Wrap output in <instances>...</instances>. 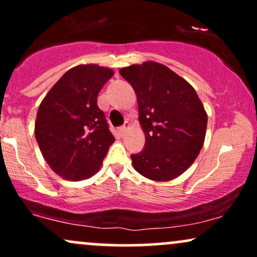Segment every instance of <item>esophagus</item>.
Listing matches in <instances>:
<instances>
[{
	"label": "esophagus",
	"instance_id": "obj_1",
	"mask_svg": "<svg viewBox=\"0 0 257 257\" xmlns=\"http://www.w3.org/2000/svg\"><path fill=\"white\" fill-rule=\"evenodd\" d=\"M129 126H131V124H129L128 122H125L124 124H123V125L119 128V133H120V134H124V133L129 129Z\"/></svg>",
	"mask_w": 257,
	"mask_h": 257
}]
</instances>
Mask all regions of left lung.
Instances as JSON below:
<instances>
[{"instance_id": "8db88e82", "label": "left lung", "mask_w": 257, "mask_h": 257, "mask_svg": "<svg viewBox=\"0 0 257 257\" xmlns=\"http://www.w3.org/2000/svg\"><path fill=\"white\" fill-rule=\"evenodd\" d=\"M137 93L145 146L131 155L135 170L155 181L178 178L193 163L208 116L196 90L164 65L146 61L119 71Z\"/></svg>"}]
</instances>
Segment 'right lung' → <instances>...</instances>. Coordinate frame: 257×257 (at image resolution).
I'll use <instances>...</instances> for the list:
<instances>
[{"label": "right lung", "mask_w": 257, "mask_h": 257, "mask_svg": "<svg viewBox=\"0 0 257 257\" xmlns=\"http://www.w3.org/2000/svg\"><path fill=\"white\" fill-rule=\"evenodd\" d=\"M113 71L78 65L65 72L38 107L35 137L44 159L71 181L90 178L101 166L114 138L98 94Z\"/></svg>", "instance_id": "1"}]
</instances>
